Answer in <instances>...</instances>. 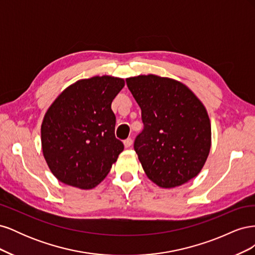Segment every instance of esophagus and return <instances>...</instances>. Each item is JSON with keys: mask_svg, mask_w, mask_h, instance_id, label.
<instances>
[{"mask_svg": "<svg viewBox=\"0 0 255 255\" xmlns=\"http://www.w3.org/2000/svg\"><path fill=\"white\" fill-rule=\"evenodd\" d=\"M123 143H125V146L126 148H129L130 145H132V143H133V140H132V138H127V139L123 141Z\"/></svg>", "mask_w": 255, "mask_h": 255, "instance_id": "obj_1", "label": "esophagus"}]
</instances>
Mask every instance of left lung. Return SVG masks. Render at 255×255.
Wrapping results in <instances>:
<instances>
[{
    "instance_id": "1",
    "label": "left lung",
    "mask_w": 255,
    "mask_h": 255,
    "mask_svg": "<svg viewBox=\"0 0 255 255\" xmlns=\"http://www.w3.org/2000/svg\"><path fill=\"white\" fill-rule=\"evenodd\" d=\"M126 81L141 110L143 129L134 150L145 174L163 188L194 179L211 149V121L201 101L168 78L149 74Z\"/></svg>"
}]
</instances>
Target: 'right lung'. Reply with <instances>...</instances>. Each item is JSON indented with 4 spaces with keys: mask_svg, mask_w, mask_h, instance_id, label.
<instances>
[{
    "mask_svg": "<svg viewBox=\"0 0 255 255\" xmlns=\"http://www.w3.org/2000/svg\"><path fill=\"white\" fill-rule=\"evenodd\" d=\"M125 86L113 76L81 80L58 96L41 126L43 156L67 185L90 189L104 180L125 149L115 136L112 102Z\"/></svg>",
    "mask_w": 255,
    "mask_h": 255,
    "instance_id": "add662e5",
    "label": "right lung"
}]
</instances>
